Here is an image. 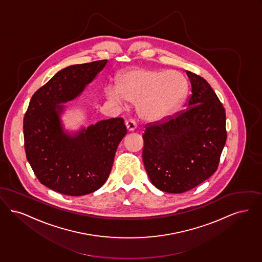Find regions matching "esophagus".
I'll return each mask as SVG.
<instances>
[{
    "label": "esophagus",
    "instance_id": "esophagus-1",
    "mask_svg": "<svg viewBox=\"0 0 262 262\" xmlns=\"http://www.w3.org/2000/svg\"><path fill=\"white\" fill-rule=\"evenodd\" d=\"M125 124L127 129H128V131H134V130L136 129V121H135V119H133V118H130V119L126 120Z\"/></svg>",
    "mask_w": 262,
    "mask_h": 262
}]
</instances>
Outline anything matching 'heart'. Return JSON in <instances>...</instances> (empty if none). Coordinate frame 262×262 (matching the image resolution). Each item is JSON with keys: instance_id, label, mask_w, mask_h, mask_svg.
Instances as JSON below:
<instances>
[{"instance_id": "obj_1", "label": "heart", "mask_w": 262, "mask_h": 262, "mask_svg": "<svg viewBox=\"0 0 262 262\" xmlns=\"http://www.w3.org/2000/svg\"><path fill=\"white\" fill-rule=\"evenodd\" d=\"M187 82L180 72L133 69L122 74L119 86L110 85L106 97L118 104L138 102V113L148 121H159L182 101Z\"/></svg>"}]
</instances>
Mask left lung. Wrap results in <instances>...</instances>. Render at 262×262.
I'll list each match as a JSON object with an SVG mask.
<instances>
[{
	"label": "left lung",
	"mask_w": 262,
	"mask_h": 262,
	"mask_svg": "<svg viewBox=\"0 0 262 262\" xmlns=\"http://www.w3.org/2000/svg\"><path fill=\"white\" fill-rule=\"evenodd\" d=\"M192 94L187 108L148 123L143 161L148 178L162 192H187L216 171L226 143V114L211 86L186 70Z\"/></svg>",
	"instance_id": "8db88e82"
}]
</instances>
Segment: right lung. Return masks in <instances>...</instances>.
<instances>
[{
  "label": "right lung",
  "instance_id": "add662e5",
  "mask_svg": "<svg viewBox=\"0 0 262 262\" xmlns=\"http://www.w3.org/2000/svg\"><path fill=\"white\" fill-rule=\"evenodd\" d=\"M107 59L61 69L35 92L23 119L26 158L38 180L57 193L83 195L100 189L127 133L121 117L101 120L69 135L60 114L105 67Z\"/></svg>",
  "mask_w": 262,
  "mask_h": 262
}]
</instances>
